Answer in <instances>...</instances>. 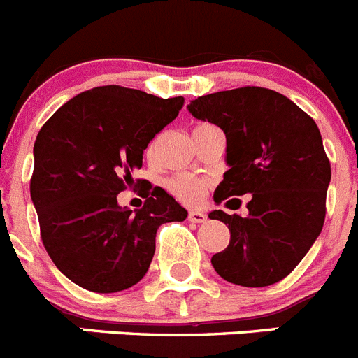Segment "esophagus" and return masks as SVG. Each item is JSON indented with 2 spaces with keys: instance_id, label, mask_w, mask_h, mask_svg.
I'll use <instances>...</instances> for the list:
<instances>
[{
  "instance_id": "34e87169",
  "label": "esophagus",
  "mask_w": 358,
  "mask_h": 358,
  "mask_svg": "<svg viewBox=\"0 0 358 358\" xmlns=\"http://www.w3.org/2000/svg\"><path fill=\"white\" fill-rule=\"evenodd\" d=\"M189 221H191V223H205V221H207V215L199 210H191L189 212Z\"/></svg>"
}]
</instances>
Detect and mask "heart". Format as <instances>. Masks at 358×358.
Wrapping results in <instances>:
<instances>
[{
    "label": "heart",
    "mask_w": 358,
    "mask_h": 358,
    "mask_svg": "<svg viewBox=\"0 0 358 358\" xmlns=\"http://www.w3.org/2000/svg\"><path fill=\"white\" fill-rule=\"evenodd\" d=\"M203 127H208V124H198L194 130H199ZM169 191L180 199V201L187 203V205H196L203 199L205 192H207V182L199 176L189 175V173H182V175L173 176L169 182H167Z\"/></svg>",
    "instance_id": "b5f03b06"
}]
</instances>
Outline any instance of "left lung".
Masks as SVG:
<instances>
[{
	"instance_id": "left-lung-1",
	"label": "left lung",
	"mask_w": 358,
	"mask_h": 358,
	"mask_svg": "<svg viewBox=\"0 0 358 358\" xmlns=\"http://www.w3.org/2000/svg\"><path fill=\"white\" fill-rule=\"evenodd\" d=\"M227 135L228 169L214 201L251 194L248 215L214 210L230 244L212 257L215 273L243 287H266L301 262L323 230L330 160L314 119L280 92L239 87L187 105Z\"/></svg>"
}]
</instances>
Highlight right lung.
I'll return each instance as SVG.
<instances>
[{"label": "right lung", "instance_id": "1", "mask_svg": "<svg viewBox=\"0 0 358 358\" xmlns=\"http://www.w3.org/2000/svg\"><path fill=\"white\" fill-rule=\"evenodd\" d=\"M182 107V96L94 87L69 99L38 131L30 194L41 239L55 266L80 287L117 292L141 282L160 224L187 217L173 196L150 182L143 208L117 203L134 169L143 167L150 141Z\"/></svg>", "mask_w": 358, "mask_h": 358}]
</instances>
